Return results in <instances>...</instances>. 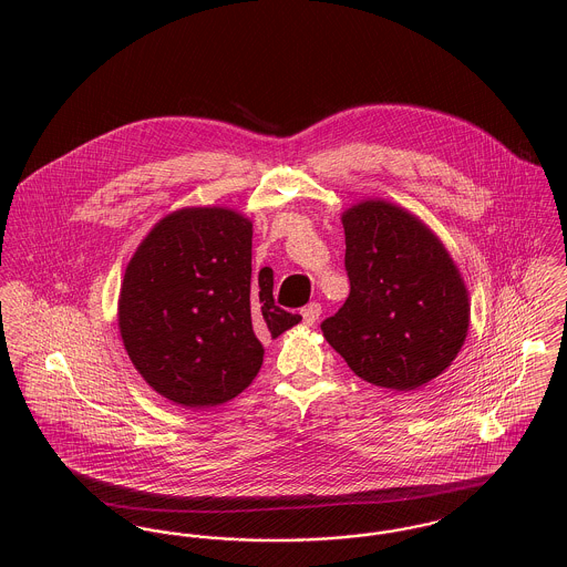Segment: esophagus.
Here are the masks:
<instances>
[{"mask_svg": "<svg viewBox=\"0 0 567 567\" xmlns=\"http://www.w3.org/2000/svg\"><path fill=\"white\" fill-rule=\"evenodd\" d=\"M301 315H303L306 324H315L319 321V317L323 315V308H321V303H310V306H306V308L301 310Z\"/></svg>", "mask_w": 567, "mask_h": 567, "instance_id": "34e87169", "label": "esophagus"}]
</instances>
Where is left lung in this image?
<instances>
[{
	"label": "left lung",
	"instance_id": "left-lung-1",
	"mask_svg": "<svg viewBox=\"0 0 567 567\" xmlns=\"http://www.w3.org/2000/svg\"><path fill=\"white\" fill-rule=\"evenodd\" d=\"M349 297L321 323L349 369L382 389L414 391L461 351L470 301L452 257L404 209L367 200L342 216Z\"/></svg>",
	"mask_w": 567,
	"mask_h": 567
}]
</instances>
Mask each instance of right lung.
<instances>
[{
    "label": "right lung",
    "instance_id": "right-lung-1",
    "mask_svg": "<svg viewBox=\"0 0 567 567\" xmlns=\"http://www.w3.org/2000/svg\"><path fill=\"white\" fill-rule=\"evenodd\" d=\"M252 225L220 207L163 218L133 255L120 295V333L142 378L165 400L207 408L255 380L264 347L301 317L272 299V270L250 288Z\"/></svg>",
    "mask_w": 567,
    "mask_h": 567
}]
</instances>
